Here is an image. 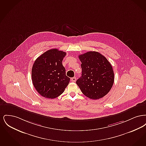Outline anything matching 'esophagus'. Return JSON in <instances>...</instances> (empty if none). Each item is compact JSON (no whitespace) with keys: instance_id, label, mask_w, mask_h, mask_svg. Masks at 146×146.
Listing matches in <instances>:
<instances>
[{"instance_id":"esophagus-1","label":"esophagus","mask_w":146,"mask_h":146,"mask_svg":"<svg viewBox=\"0 0 146 146\" xmlns=\"http://www.w3.org/2000/svg\"><path fill=\"white\" fill-rule=\"evenodd\" d=\"M71 81H72V82H76V77H73V78H71Z\"/></svg>"}]
</instances>
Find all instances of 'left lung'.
<instances>
[{
  "mask_svg": "<svg viewBox=\"0 0 146 146\" xmlns=\"http://www.w3.org/2000/svg\"><path fill=\"white\" fill-rule=\"evenodd\" d=\"M82 76L76 83L82 93L90 99L104 97L111 90L114 74L111 64L100 53L89 51L79 56Z\"/></svg>",
  "mask_w": 146,
  "mask_h": 146,
  "instance_id": "obj_1",
  "label": "left lung"
}]
</instances>
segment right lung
Segmentation results:
<instances>
[{
	"instance_id": "1",
	"label": "right lung",
	"mask_w": 146,
	"mask_h": 146,
	"mask_svg": "<svg viewBox=\"0 0 146 146\" xmlns=\"http://www.w3.org/2000/svg\"><path fill=\"white\" fill-rule=\"evenodd\" d=\"M66 55L62 51L51 49L35 61L32 80L35 89L42 97L53 99L59 96L70 83L62 63Z\"/></svg>"
}]
</instances>
